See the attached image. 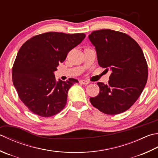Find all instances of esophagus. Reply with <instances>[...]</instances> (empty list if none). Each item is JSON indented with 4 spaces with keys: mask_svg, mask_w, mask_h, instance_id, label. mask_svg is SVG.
Segmentation results:
<instances>
[{
    "mask_svg": "<svg viewBox=\"0 0 158 158\" xmlns=\"http://www.w3.org/2000/svg\"><path fill=\"white\" fill-rule=\"evenodd\" d=\"M79 83H81V84H83V85H87L89 83V81H87V80L81 79V80H80V81H79Z\"/></svg>",
    "mask_w": 158,
    "mask_h": 158,
    "instance_id": "esophagus-1",
    "label": "esophagus"
}]
</instances>
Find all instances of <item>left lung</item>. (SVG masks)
I'll list each match as a JSON object with an SVG mask.
<instances>
[{"instance_id": "8db88e82", "label": "left lung", "mask_w": 158, "mask_h": 158, "mask_svg": "<svg viewBox=\"0 0 158 158\" xmlns=\"http://www.w3.org/2000/svg\"><path fill=\"white\" fill-rule=\"evenodd\" d=\"M88 38L97 51L98 65L111 72L108 84L97 83L99 94L89 98L90 103L106 114L124 112L137 101L147 81L143 52L130 36L116 31H94Z\"/></svg>"}]
</instances>
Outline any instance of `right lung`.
I'll return each mask as SVG.
<instances>
[{"instance_id": "obj_1", "label": "right lung", "mask_w": 158, "mask_h": 158, "mask_svg": "<svg viewBox=\"0 0 158 158\" xmlns=\"http://www.w3.org/2000/svg\"><path fill=\"white\" fill-rule=\"evenodd\" d=\"M84 33L48 32L33 37L21 46L12 69V79L22 102L42 117L54 116L66 105L68 92L78 80L56 81L54 72Z\"/></svg>"}]
</instances>
